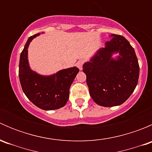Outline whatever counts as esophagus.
Wrapping results in <instances>:
<instances>
[{
  "label": "esophagus",
  "instance_id": "obj_1",
  "mask_svg": "<svg viewBox=\"0 0 152 152\" xmlns=\"http://www.w3.org/2000/svg\"><path fill=\"white\" fill-rule=\"evenodd\" d=\"M83 63H84L83 60H79L77 62V63H76V65H77V67H79V70H82V65H83Z\"/></svg>",
  "mask_w": 152,
  "mask_h": 152
}]
</instances>
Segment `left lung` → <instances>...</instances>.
Here are the masks:
<instances>
[{
  "instance_id": "obj_1",
  "label": "left lung",
  "mask_w": 152,
  "mask_h": 152,
  "mask_svg": "<svg viewBox=\"0 0 152 152\" xmlns=\"http://www.w3.org/2000/svg\"><path fill=\"white\" fill-rule=\"evenodd\" d=\"M104 48L83 65L93 100L102 107L122 104L137 85L140 73L134 48L123 36L111 34ZM118 53L116 58L113 54Z\"/></svg>"
}]
</instances>
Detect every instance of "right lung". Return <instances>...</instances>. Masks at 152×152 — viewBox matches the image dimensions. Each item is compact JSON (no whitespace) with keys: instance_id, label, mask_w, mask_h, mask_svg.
Instances as JSON below:
<instances>
[{"instance_id":"add662e5","label":"right lung","mask_w":152,"mask_h":152,"mask_svg":"<svg viewBox=\"0 0 152 152\" xmlns=\"http://www.w3.org/2000/svg\"><path fill=\"white\" fill-rule=\"evenodd\" d=\"M40 33L30 37L20 53L19 79L23 93L35 106L44 110H53L66 104L69 90L79 70L78 67L59 70L50 76H42L29 66L28 48L32 39Z\"/></svg>"}]
</instances>
